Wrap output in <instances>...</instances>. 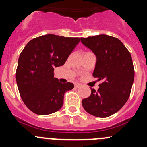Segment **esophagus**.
Here are the masks:
<instances>
[{"mask_svg":"<svg viewBox=\"0 0 147 147\" xmlns=\"http://www.w3.org/2000/svg\"><path fill=\"white\" fill-rule=\"evenodd\" d=\"M81 86H82V84H80V83H75V88H79V87H80Z\"/></svg>","mask_w":147,"mask_h":147,"instance_id":"34e87169","label":"esophagus"}]
</instances>
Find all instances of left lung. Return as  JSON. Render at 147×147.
<instances>
[{
  "instance_id": "1",
  "label": "left lung",
  "mask_w": 147,
  "mask_h": 147,
  "mask_svg": "<svg viewBox=\"0 0 147 147\" xmlns=\"http://www.w3.org/2000/svg\"><path fill=\"white\" fill-rule=\"evenodd\" d=\"M97 57L93 77L102 80L97 92L82 100L84 110L97 117H107L122 107L131 93L134 78L132 59L119 39L107 35L81 38Z\"/></svg>"
}]
</instances>
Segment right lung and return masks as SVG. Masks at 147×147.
<instances>
[{"mask_svg": "<svg viewBox=\"0 0 147 147\" xmlns=\"http://www.w3.org/2000/svg\"><path fill=\"white\" fill-rule=\"evenodd\" d=\"M78 38L48 34L31 40L21 52L16 78L22 100L32 112L46 115L58 111L64 94L74 88L54 78V69L63 65L76 45Z\"/></svg>", "mask_w": 147, "mask_h": 147, "instance_id": "right-lung-1", "label": "right lung"}]
</instances>
